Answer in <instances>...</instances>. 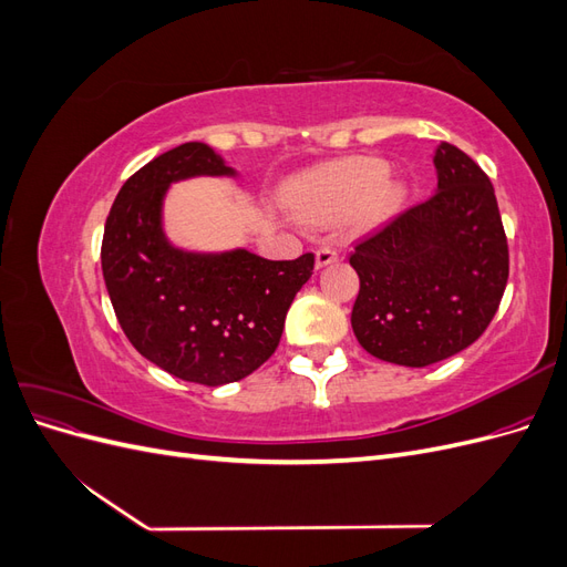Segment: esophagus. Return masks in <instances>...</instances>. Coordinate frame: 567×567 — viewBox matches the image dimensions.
<instances>
[{
	"label": "esophagus",
	"instance_id": "obj_1",
	"mask_svg": "<svg viewBox=\"0 0 567 567\" xmlns=\"http://www.w3.org/2000/svg\"><path fill=\"white\" fill-rule=\"evenodd\" d=\"M336 260H338V250H336L333 246H321V248L315 252V262H317L319 269L326 267V265L336 262Z\"/></svg>",
	"mask_w": 567,
	"mask_h": 567
}]
</instances>
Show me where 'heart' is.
I'll return each instance as SVG.
<instances>
[{
    "instance_id": "heart-1",
    "label": "heart",
    "mask_w": 567,
    "mask_h": 567,
    "mask_svg": "<svg viewBox=\"0 0 567 567\" xmlns=\"http://www.w3.org/2000/svg\"><path fill=\"white\" fill-rule=\"evenodd\" d=\"M390 165L381 158H357L288 186L284 200L296 217L312 225H329L364 208L388 213L400 198V186L388 182Z\"/></svg>"
}]
</instances>
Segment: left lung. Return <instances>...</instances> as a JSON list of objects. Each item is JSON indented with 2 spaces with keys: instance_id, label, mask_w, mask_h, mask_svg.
<instances>
[{
  "instance_id": "1",
  "label": "left lung",
  "mask_w": 567,
  "mask_h": 567,
  "mask_svg": "<svg viewBox=\"0 0 567 567\" xmlns=\"http://www.w3.org/2000/svg\"><path fill=\"white\" fill-rule=\"evenodd\" d=\"M437 188L354 246L352 331L369 354L427 367L485 333L508 281V246L489 177L461 148H435Z\"/></svg>"
}]
</instances>
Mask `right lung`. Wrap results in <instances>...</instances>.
<instances>
[{
	"label": "right lung",
	"mask_w": 567,
	"mask_h": 567,
	"mask_svg": "<svg viewBox=\"0 0 567 567\" xmlns=\"http://www.w3.org/2000/svg\"><path fill=\"white\" fill-rule=\"evenodd\" d=\"M194 177H238L208 144L161 153L120 188L106 219L101 269L115 317L148 362L188 383L246 379L277 350L315 255L265 260L246 248L200 252L169 241L163 203Z\"/></svg>",
	"instance_id": "right-lung-1"
}]
</instances>
